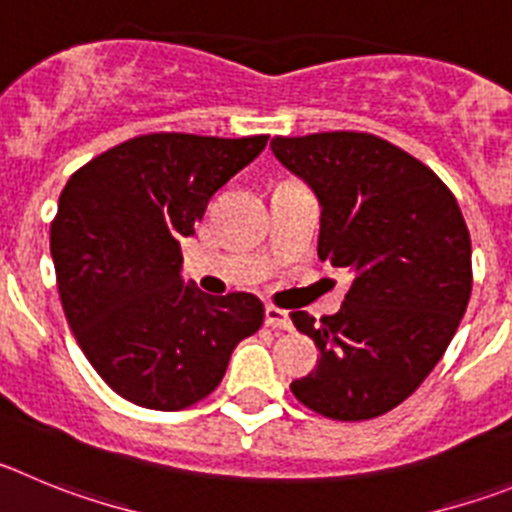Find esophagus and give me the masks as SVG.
Segmentation results:
<instances>
[{
    "instance_id": "obj_1",
    "label": "esophagus",
    "mask_w": 512,
    "mask_h": 512,
    "mask_svg": "<svg viewBox=\"0 0 512 512\" xmlns=\"http://www.w3.org/2000/svg\"><path fill=\"white\" fill-rule=\"evenodd\" d=\"M265 324L273 326V329H290V326H293V321H290L288 311H280V308H275V306H267L265 308Z\"/></svg>"
}]
</instances>
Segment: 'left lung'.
<instances>
[{"label": "left lung", "instance_id": "obj_1", "mask_svg": "<svg viewBox=\"0 0 512 512\" xmlns=\"http://www.w3.org/2000/svg\"><path fill=\"white\" fill-rule=\"evenodd\" d=\"M270 147L319 201V257L354 275L334 316H290L321 352L290 390L334 421L382 416L426 380L467 311L462 211L434 170L375 135L275 137Z\"/></svg>", "mask_w": 512, "mask_h": 512}]
</instances>
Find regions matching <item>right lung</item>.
I'll list each match as a JSON object with an SVG mask.
<instances>
[{
    "label": "right lung",
    "instance_id": "add662e5",
    "mask_svg": "<svg viewBox=\"0 0 512 512\" xmlns=\"http://www.w3.org/2000/svg\"><path fill=\"white\" fill-rule=\"evenodd\" d=\"M267 137L142 135L73 173L50 227L68 326L101 380L130 403L181 411L222 382L265 306L211 298L181 275V239Z\"/></svg>",
    "mask_w": 512,
    "mask_h": 512
}]
</instances>
